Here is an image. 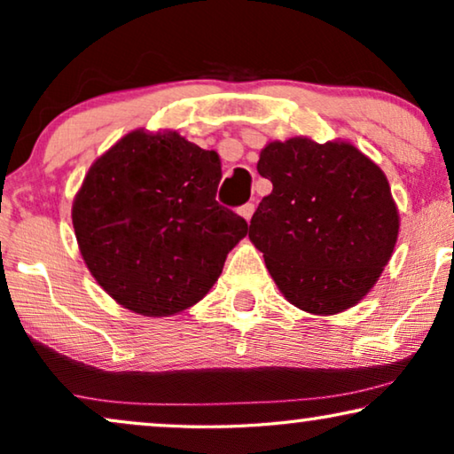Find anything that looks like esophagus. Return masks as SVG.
<instances>
[{"instance_id":"obj_1","label":"esophagus","mask_w":454,"mask_h":454,"mask_svg":"<svg viewBox=\"0 0 454 454\" xmlns=\"http://www.w3.org/2000/svg\"><path fill=\"white\" fill-rule=\"evenodd\" d=\"M239 215L244 216V219L250 223V219H252V215H254V204H244V207L239 208Z\"/></svg>"}]
</instances>
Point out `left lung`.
I'll use <instances>...</instances> for the list:
<instances>
[{"label": "left lung", "instance_id": "1", "mask_svg": "<svg viewBox=\"0 0 454 454\" xmlns=\"http://www.w3.org/2000/svg\"><path fill=\"white\" fill-rule=\"evenodd\" d=\"M258 173L272 182L250 221L252 244L285 300L316 316L345 312L380 278L399 238L388 179L347 140H272Z\"/></svg>", "mask_w": 454, "mask_h": 454}]
</instances>
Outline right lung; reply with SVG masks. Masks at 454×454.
<instances>
[{"label": "right lung", "instance_id": "obj_1", "mask_svg": "<svg viewBox=\"0 0 454 454\" xmlns=\"http://www.w3.org/2000/svg\"><path fill=\"white\" fill-rule=\"evenodd\" d=\"M221 159L173 129H134L90 165L72 202L82 260L129 312L163 318L202 300L247 223L215 200Z\"/></svg>", "mask_w": 454, "mask_h": 454}]
</instances>
